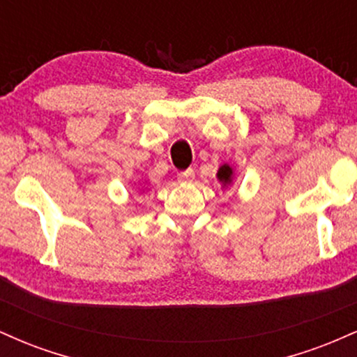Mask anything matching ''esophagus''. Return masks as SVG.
Here are the masks:
<instances>
[{
  "label": "esophagus",
  "instance_id": "1",
  "mask_svg": "<svg viewBox=\"0 0 357 357\" xmlns=\"http://www.w3.org/2000/svg\"><path fill=\"white\" fill-rule=\"evenodd\" d=\"M192 178H195V171L192 169H186V171H183V173L178 174L179 183H191Z\"/></svg>",
  "mask_w": 357,
  "mask_h": 357
}]
</instances>
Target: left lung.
I'll return each mask as SVG.
<instances>
[{
    "mask_svg": "<svg viewBox=\"0 0 357 357\" xmlns=\"http://www.w3.org/2000/svg\"><path fill=\"white\" fill-rule=\"evenodd\" d=\"M216 178H218V181L221 183V188H230L233 184V178H235V169H233L228 162H225V165H221L218 167Z\"/></svg>",
    "mask_w": 357,
    "mask_h": 357,
    "instance_id": "obj_1",
    "label": "left lung"
}]
</instances>
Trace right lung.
<instances>
[{
	"instance_id": "1",
	"label": "right lung",
	"mask_w": 357,
	"mask_h": 357,
	"mask_svg": "<svg viewBox=\"0 0 357 357\" xmlns=\"http://www.w3.org/2000/svg\"><path fill=\"white\" fill-rule=\"evenodd\" d=\"M146 183H147V181H146ZM142 191H144V190H142Z\"/></svg>"
}]
</instances>
